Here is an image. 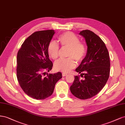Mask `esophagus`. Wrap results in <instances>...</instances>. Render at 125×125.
Instances as JSON below:
<instances>
[{
  "mask_svg": "<svg viewBox=\"0 0 125 125\" xmlns=\"http://www.w3.org/2000/svg\"><path fill=\"white\" fill-rule=\"evenodd\" d=\"M67 74L66 73H62V76H66L67 75Z\"/></svg>",
  "mask_w": 125,
  "mask_h": 125,
  "instance_id": "1",
  "label": "esophagus"
}]
</instances>
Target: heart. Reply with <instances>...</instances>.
Returning <instances> with one entry per match:
<instances>
[{
    "instance_id": "1",
    "label": "heart",
    "mask_w": 125,
    "mask_h": 125,
    "mask_svg": "<svg viewBox=\"0 0 125 125\" xmlns=\"http://www.w3.org/2000/svg\"><path fill=\"white\" fill-rule=\"evenodd\" d=\"M58 41L62 47L69 48V58L61 59L54 64L56 71L67 73L76 66L75 59L77 62L82 61L86 55L87 48L83 42L80 41L76 35L71 32H66L58 37ZM59 47L54 41H51L47 47V52L50 58L55 60L59 55Z\"/></svg>"
}]
</instances>
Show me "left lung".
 <instances>
[{"label":"left lung","mask_w":125,"mask_h":125,"mask_svg":"<svg viewBox=\"0 0 125 125\" xmlns=\"http://www.w3.org/2000/svg\"><path fill=\"white\" fill-rule=\"evenodd\" d=\"M80 34L85 38L87 54L75 69L81 74L75 76L70 87L72 94L81 99L90 98L97 95L104 87L110 74V59L105 43L93 32L85 30Z\"/></svg>","instance_id":"left-lung-1"}]
</instances>
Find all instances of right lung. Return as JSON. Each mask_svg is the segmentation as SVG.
I'll return each mask as SVG.
<instances>
[{
  "mask_svg": "<svg viewBox=\"0 0 125 125\" xmlns=\"http://www.w3.org/2000/svg\"><path fill=\"white\" fill-rule=\"evenodd\" d=\"M54 33L53 30L35 32L24 40L17 53L18 83L27 95L38 100L50 96L62 78L60 72L45 75V71L49 72L53 66L47 47Z\"/></svg>",
  "mask_w": 125,
  "mask_h": 125,
  "instance_id": "add662e5",
  "label": "right lung"
}]
</instances>
